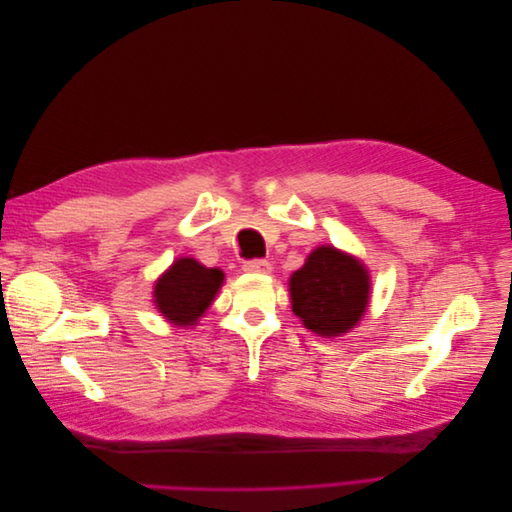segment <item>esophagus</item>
I'll use <instances>...</instances> for the list:
<instances>
[{"label": "esophagus", "mask_w": 512, "mask_h": 512, "mask_svg": "<svg viewBox=\"0 0 512 512\" xmlns=\"http://www.w3.org/2000/svg\"><path fill=\"white\" fill-rule=\"evenodd\" d=\"M245 273H271V262L269 260H247L243 262Z\"/></svg>", "instance_id": "34e87169"}]
</instances>
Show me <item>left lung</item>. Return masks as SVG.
I'll return each instance as SVG.
<instances>
[{"mask_svg":"<svg viewBox=\"0 0 512 512\" xmlns=\"http://www.w3.org/2000/svg\"><path fill=\"white\" fill-rule=\"evenodd\" d=\"M369 286V273L361 260L333 245H320L290 275L292 312L320 337L344 335L363 318Z\"/></svg>","mask_w":512,"mask_h":512,"instance_id":"1","label":"left lung"}]
</instances>
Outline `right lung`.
I'll use <instances>...</instances> for the list:
<instances>
[{
	"mask_svg": "<svg viewBox=\"0 0 512 512\" xmlns=\"http://www.w3.org/2000/svg\"><path fill=\"white\" fill-rule=\"evenodd\" d=\"M224 284L220 269H207L194 258L173 262L153 288V303L175 327H194Z\"/></svg>",
	"mask_w": 512,
	"mask_h": 512,
	"instance_id": "obj_1",
	"label": "right lung"
}]
</instances>
